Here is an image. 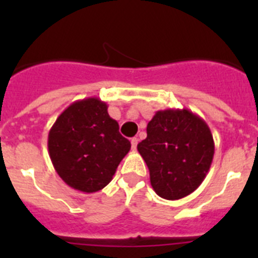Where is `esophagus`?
I'll return each mask as SVG.
<instances>
[{
  "mask_svg": "<svg viewBox=\"0 0 258 258\" xmlns=\"http://www.w3.org/2000/svg\"><path fill=\"white\" fill-rule=\"evenodd\" d=\"M131 143H132V150H136L137 145H138V138H132Z\"/></svg>",
  "mask_w": 258,
  "mask_h": 258,
  "instance_id": "obj_1",
  "label": "esophagus"
}]
</instances>
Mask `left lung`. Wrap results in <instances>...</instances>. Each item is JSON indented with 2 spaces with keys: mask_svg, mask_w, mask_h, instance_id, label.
Returning a JSON list of instances; mask_svg holds the SVG:
<instances>
[{
  "mask_svg": "<svg viewBox=\"0 0 258 258\" xmlns=\"http://www.w3.org/2000/svg\"><path fill=\"white\" fill-rule=\"evenodd\" d=\"M150 170L155 192L166 200L187 197L211 168L214 142L207 122L190 109L157 111L147 138L137 146Z\"/></svg>",
  "mask_w": 258,
  "mask_h": 258,
  "instance_id": "left-lung-1",
  "label": "left lung"
}]
</instances>
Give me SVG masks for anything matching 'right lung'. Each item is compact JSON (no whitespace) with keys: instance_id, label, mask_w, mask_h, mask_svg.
Listing matches in <instances>:
<instances>
[{"instance_id":"right-lung-1","label":"right lung","mask_w":258,"mask_h":258,"mask_svg":"<svg viewBox=\"0 0 258 258\" xmlns=\"http://www.w3.org/2000/svg\"><path fill=\"white\" fill-rule=\"evenodd\" d=\"M99 98H85L59 115L47 137L54 169L75 190L97 192L111 182L131 142L118 133Z\"/></svg>"}]
</instances>
